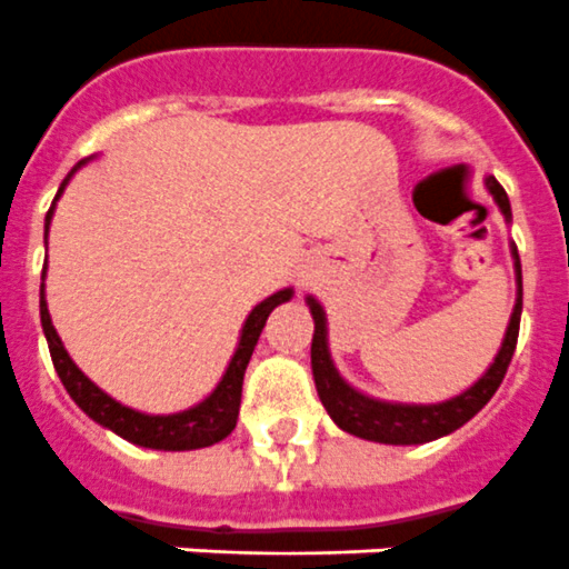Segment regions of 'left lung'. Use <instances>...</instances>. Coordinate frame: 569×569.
Here are the masks:
<instances>
[{
	"label": "left lung",
	"mask_w": 569,
	"mask_h": 569,
	"mask_svg": "<svg viewBox=\"0 0 569 569\" xmlns=\"http://www.w3.org/2000/svg\"><path fill=\"white\" fill-rule=\"evenodd\" d=\"M487 190L492 193V199L501 208L505 219H510V199H507L505 188L492 176L487 179ZM512 259H516L519 299H516V308H512L499 356H496L490 370L470 390H465V393L450 401H441V405H390V401L370 399V396L353 390V387L341 379L339 370L333 367V359H330L325 310H321L319 301L308 299L316 325L313 345H310V365H313L316 390H319V399L325 405V410L330 413V419L350 436L379 441V445H425V441L441 439V436L453 433L461 425H467L492 399V393L499 390L507 367H510L512 353H516L521 325V261L516 244H512Z\"/></svg>",
	"instance_id": "obj_1"
}]
</instances>
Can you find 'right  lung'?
<instances>
[{
	"instance_id": "add662e5",
	"label": "right lung",
	"mask_w": 569,
	"mask_h": 569,
	"mask_svg": "<svg viewBox=\"0 0 569 569\" xmlns=\"http://www.w3.org/2000/svg\"><path fill=\"white\" fill-rule=\"evenodd\" d=\"M68 179H64L62 188H59L57 199L62 196ZM53 204H50L48 216H44V239H48V224L50 216H53ZM290 296H293L290 288L279 290V293H273L270 299L261 301V305H256L253 313L244 321V328H241V339L239 347H236L233 359H230L228 370H224L222 381L216 385L213 393L204 401H199L196 407H190V410H184V413L173 416L136 413V410H130V407L119 405V401L110 399L108 393H102V390L73 365V359H70L68 350H64L62 339H59L57 328H53V321H50L48 301H44V284L39 288V316H42L44 339H48L50 359H53L59 379H62L70 399L77 401L90 419L99 421V425L108 427V430H113L116 436H122V439L133 441V445L139 447H150V450H199V447H210L233 433L241 405V381H244V370H248V361L250 356H253L256 341H259L261 328H264L268 316L273 313V308H279L281 301H288Z\"/></svg>"
}]
</instances>
